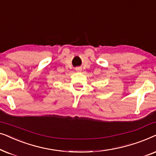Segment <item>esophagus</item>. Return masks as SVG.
Wrapping results in <instances>:
<instances>
[{"mask_svg":"<svg viewBox=\"0 0 156 156\" xmlns=\"http://www.w3.org/2000/svg\"><path fill=\"white\" fill-rule=\"evenodd\" d=\"M76 71H80V70H81V69H80V68H76Z\"/></svg>","mask_w":156,"mask_h":156,"instance_id":"obj_1","label":"esophagus"}]
</instances>
